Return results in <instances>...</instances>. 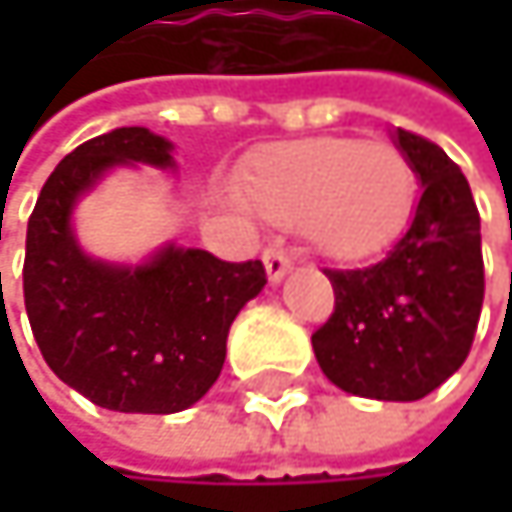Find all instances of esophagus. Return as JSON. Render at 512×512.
Masks as SVG:
<instances>
[{"label": "esophagus", "mask_w": 512, "mask_h": 512, "mask_svg": "<svg viewBox=\"0 0 512 512\" xmlns=\"http://www.w3.org/2000/svg\"><path fill=\"white\" fill-rule=\"evenodd\" d=\"M263 266L272 284H278L287 272H290V255L284 249H266L263 252Z\"/></svg>", "instance_id": "obj_1"}]
</instances>
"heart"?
I'll list each match as a JSON object with an SVG mask.
<instances>
[{
  "instance_id": "b5f03b06",
  "label": "heart",
  "mask_w": 512,
  "mask_h": 512,
  "mask_svg": "<svg viewBox=\"0 0 512 512\" xmlns=\"http://www.w3.org/2000/svg\"><path fill=\"white\" fill-rule=\"evenodd\" d=\"M237 195L269 222H302L317 252L358 260L406 228L415 168L388 142L305 139L249 156L237 174Z\"/></svg>"
}]
</instances>
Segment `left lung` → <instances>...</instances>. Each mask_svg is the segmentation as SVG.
<instances>
[{"label":"left lung","mask_w":512,"mask_h":512,"mask_svg":"<svg viewBox=\"0 0 512 512\" xmlns=\"http://www.w3.org/2000/svg\"><path fill=\"white\" fill-rule=\"evenodd\" d=\"M421 198L394 249L364 269H326L335 314L311 335L320 370L341 391L409 403L454 376L483 305L480 216L460 165L439 145L394 130Z\"/></svg>","instance_id":"left-lung-1"}]
</instances>
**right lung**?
<instances>
[{"label": "right lung", "instance_id": "right-lung-1", "mask_svg": "<svg viewBox=\"0 0 512 512\" xmlns=\"http://www.w3.org/2000/svg\"><path fill=\"white\" fill-rule=\"evenodd\" d=\"M174 145L148 127H118L67 154L44 183L26 231V314L50 370L112 412L171 415L222 373L228 332L266 284L260 260L228 263L165 243L142 263L91 257L76 240V204L124 165L174 171Z\"/></svg>", "mask_w": 512, "mask_h": 512}]
</instances>
